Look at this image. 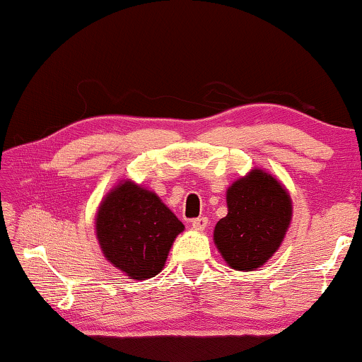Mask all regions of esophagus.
<instances>
[{
  "mask_svg": "<svg viewBox=\"0 0 362 362\" xmlns=\"http://www.w3.org/2000/svg\"><path fill=\"white\" fill-rule=\"evenodd\" d=\"M191 226L194 230L202 232L207 227V217H197V219H192Z\"/></svg>",
  "mask_w": 362,
  "mask_h": 362,
  "instance_id": "34e87169",
  "label": "esophagus"
}]
</instances>
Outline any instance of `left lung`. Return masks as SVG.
Instances as JSON below:
<instances>
[{"mask_svg": "<svg viewBox=\"0 0 362 362\" xmlns=\"http://www.w3.org/2000/svg\"><path fill=\"white\" fill-rule=\"evenodd\" d=\"M227 216L214 227V244L234 270L252 272L269 262L288 230L290 192L262 168L232 182L226 192Z\"/></svg>", "mask_w": 362, "mask_h": 362, "instance_id": "8db88e82", "label": "left lung"}]
</instances>
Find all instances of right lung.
<instances>
[{
    "label": "right lung",
    "mask_w": 362,
    "mask_h": 362,
    "mask_svg": "<svg viewBox=\"0 0 362 362\" xmlns=\"http://www.w3.org/2000/svg\"><path fill=\"white\" fill-rule=\"evenodd\" d=\"M185 230L156 192L122 180L103 196L95 216L102 254L132 280L160 274L173 242Z\"/></svg>",
    "instance_id": "add662e5"
}]
</instances>
